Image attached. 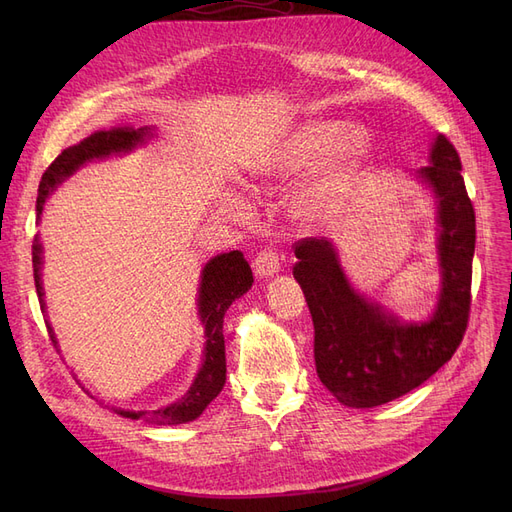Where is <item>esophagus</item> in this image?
<instances>
[{
	"label": "esophagus",
	"instance_id": "1",
	"mask_svg": "<svg viewBox=\"0 0 512 512\" xmlns=\"http://www.w3.org/2000/svg\"><path fill=\"white\" fill-rule=\"evenodd\" d=\"M254 271L260 277H273L280 271V258L273 250H262L254 260Z\"/></svg>",
	"mask_w": 512,
	"mask_h": 512
}]
</instances>
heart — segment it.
I'll return each instance as SVG.
<instances>
[{"label":"heart","mask_w":512,"mask_h":512,"mask_svg":"<svg viewBox=\"0 0 512 512\" xmlns=\"http://www.w3.org/2000/svg\"><path fill=\"white\" fill-rule=\"evenodd\" d=\"M339 137L343 138L342 142L338 141ZM337 142L340 145L327 170L303 185L294 196V209L301 215H314L333 205L348 190L352 175L365 160L369 151V134L363 128L346 130V123L333 119L307 123L269 151L265 158H260L252 166L250 177L254 181H282L299 175L331 153ZM222 211L235 220H245L247 215L245 207L237 200H224Z\"/></svg>","instance_id":"b5f03b06"}]
</instances>
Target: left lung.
Segmentation results:
<instances>
[{
	"label": "left lung",
	"instance_id": "8db88e82",
	"mask_svg": "<svg viewBox=\"0 0 512 512\" xmlns=\"http://www.w3.org/2000/svg\"><path fill=\"white\" fill-rule=\"evenodd\" d=\"M416 177L436 198L438 222L442 288L427 320L404 322L356 292L329 239L294 243L292 275L314 320L318 378L348 408H376L421 386L451 361L468 327L476 218L459 153L444 134Z\"/></svg>",
	"mask_w": 512,
	"mask_h": 512
}]
</instances>
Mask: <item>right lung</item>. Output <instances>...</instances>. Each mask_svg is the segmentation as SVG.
Instances as JSON below:
<instances>
[{
    "label": "right lung",
    "mask_w": 512,
    "mask_h": 512,
    "mask_svg": "<svg viewBox=\"0 0 512 512\" xmlns=\"http://www.w3.org/2000/svg\"><path fill=\"white\" fill-rule=\"evenodd\" d=\"M151 136V128H113V130H100L91 136L83 138L79 145H72L64 149L53 160V164L44 170L38 200H36V213L38 220L42 215L46 198L53 194V190L61 181H66L74 175L83 164L91 160H104L108 156H117V153H128L143 145ZM32 262H34V280L36 292L40 299V307L44 312V290H42V243L40 237H34L32 245ZM254 275L247 260L239 250L220 254L211 258L203 273H200V288H198V316L205 327V352H203V365H200L198 374L190 386V391L173 404L162 406L158 410H121L111 408L123 418H132V421H147L156 425H181L190 423L194 418L205 412L211 401L220 395L226 382V350H224V314L232 305V301L243 297V294L252 288ZM46 327L53 333L51 324ZM53 342L57 344L55 335Z\"/></svg>",
    "instance_id": "add662e5"
}]
</instances>
